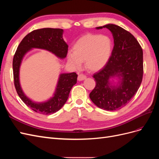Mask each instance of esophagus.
Returning a JSON list of instances; mask_svg holds the SVG:
<instances>
[{
  "mask_svg": "<svg viewBox=\"0 0 159 159\" xmlns=\"http://www.w3.org/2000/svg\"><path fill=\"white\" fill-rule=\"evenodd\" d=\"M86 78V76L83 74H80L78 77V80L79 81H82Z\"/></svg>",
  "mask_w": 159,
  "mask_h": 159,
  "instance_id": "esophagus-1",
  "label": "esophagus"
}]
</instances>
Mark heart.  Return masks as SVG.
Returning a JSON list of instances; mask_svg holds the SVG:
<instances>
[{
	"mask_svg": "<svg viewBox=\"0 0 159 159\" xmlns=\"http://www.w3.org/2000/svg\"><path fill=\"white\" fill-rule=\"evenodd\" d=\"M111 41L105 36L88 34L81 37L74 46V51H70L68 58L75 68H80L83 61L91 71L103 68L110 57Z\"/></svg>",
	"mask_w": 159,
	"mask_h": 159,
	"instance_id": "obj_1",
	"label": "heart"
}]
</instances>
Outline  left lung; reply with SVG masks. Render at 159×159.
<instances>
[{
	"label": "left lung",
	"instance_id": "1",
	"mask_svg": "<svg viewBox=\"0 0 159 159\" xmlns=\"http://www.w3.org/2000/svg\"><path fill=\"white\" fill-rule=\"evenodd\" d=\"M103 28L112 32L114 47L107 64L93 75L95 87L89 98L98 107L115 111L125 106L140 87L143 75V54L141 45L129 32L112 24L97 27V29ZM113 76L122 78L117 87L108 82V79Z\"/></svg>",
	"mask_w": 159,
	"mask_h": 159
}]
</instances>
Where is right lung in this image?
Returning a JSON list of instances; mask_svg holds the SVG:
<instances>
[{
  "instance_id": "1",
  "label": "right lung",
  "mask_w": 159,
  "mask_h": 159,
  "mask_svg": "<svg viewBox=\"0 0 159 159\" xmlns=\"http://www.w3.org/2000/svg\"><path fill=\"white\" fill-rule=\"evenodd\" d=\"M62 33L63 30L60 28H45L33 30L23 38L13 57L14 84L18 96L32 110L43 115L56 113L62 107L69 97L72 87L77 83L78 75L75 72L61 74L54 97L47 102L36 103L23 93L19 82V68L23 56L33 48L47 50L60 58L66 57L68 46L62 38Z\"/></svg>"
}]
</instances>
